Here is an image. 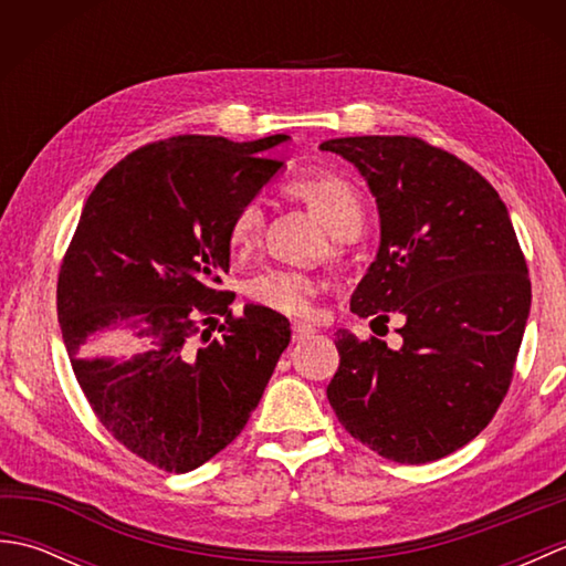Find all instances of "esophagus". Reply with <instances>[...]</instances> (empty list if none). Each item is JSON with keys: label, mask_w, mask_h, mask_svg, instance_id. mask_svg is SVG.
<instances>
[{"label": "esophagus", "mask_w": 566, "mask_h": 566, "mask_svg": "<svg viewBox=\"0 0 566 566\" xmlns=\"http://www.w3.org/2000/svg\"><path fill=\"white\" fill-rule=\"evenodd\" d=\"M292 331H294V340H296V343H302V340L314 338V335L318 333L314 326H311V323H304V321H294Z\"/></svg>", "instance_id": "obj_1"}]
</instances>
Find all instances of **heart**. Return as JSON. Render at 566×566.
I'll use <instances>...</instances> for the list:
<instances>
[{
	"label": "heart",
	"instance_id": "heart-1",
	"mask_svg": "<svg viewBox=\"0 0 566 566\" xmlns=\"http://www.w3.org/2000/svg\"><path fill=\"white\" fill-rule=\"evenodd\" d=\"M290 189L316 211L318 219L326 223L335 238H355L363 231V199H359L357 189L345 177L331 172L306 175L292 179ZM260 228L262 203L252 199L238 209L228 240H231L235 250H248L258 240ZM318 290L321 286L314 276L294 270H264L248 282V294L258 304L292 316L308 314L316 302Z\"/></svg>",
	"mask_w": 566,
	"mask_h": 566
}]
</instances>
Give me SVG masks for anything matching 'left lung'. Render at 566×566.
I'll list each match as a JSON object with an SVG mask.
<instances>
[{"label":"left lung","instance_id":"left-lung-1","mask_svg":"<svg viewBox=\"0 0 566 566\" xmlns=\"http://www.w3.org/2000/svg\"><path fill=\"white\" fill-rule=\"evenodd\" d=\"M321 150L357 167L379 211L353 314L406 321L399 350L338 331L328 401L377 454L436 462L489 426L513 377L531 280L509 209L474 167L411 136L333 138Z\"/></svg>","mask_w":566,"mask_h":566}]
</instances>
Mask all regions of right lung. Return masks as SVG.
Segmentation results:
<instances>
[{
    "instance_id": "right-lung-1",
    "label": "right lung",
    "mask_w": 566,
    "mask_h": 566,
    "mask_svg": "<svg viewBox=\"0 0 566 566\" xmlns=\"http://www.w3.org/2000/svg\"><path fill=\"white\" fill-rule=\"evenodd\" d=\"M286 140L175 136L126 155L84 201L60 268V333L92 411L165 472L240 436L292 340L290 318L260 304L235 318L216 290L235 213L280 175L270 155Z\"/></svg>"
}]
</instances>
